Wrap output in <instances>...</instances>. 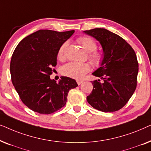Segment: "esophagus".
Returning a JSON list of instances; mask_svg holds the SVG:
<instances>
[{
	"label": "esophagus",
	"instance_id": "esophagus-1",
	"mask_svg": "<svg viewBox=\"0 0 151 151\" xmlns=\"http://www.w3.org/2000/svg\"><path fill=\"white\" fill-rule=\"evenodd\" d=\"M82 82H83L81 81V80H77V83H78V85H80V84H81Z\"/></svg>",
	"mask_w": 151,
	"mask_h": 151
}]
</instances>
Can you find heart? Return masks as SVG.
I'll list each match as a JSON object with an SVG mask.
<instances>
[{
    "label": "heart",
    "mask_w": 151,
    "mask_h": 151,
    "mask_svg": "<svg viewBox=\"0 0 151 151\" xmlns=\"http://www.w3.org/2000/svg\"><path fill=\"white\" fill-rule=\"evenodd\" d=\"M78 42L82 45V48L89 53V58L95 65H99L102 60V55L96 51L97 44L93 39L88 36H82L78 38ZM68 46V42H66L62 45L58 53L59 58L64 56V53ZM90 71V65L86 63H75L72 62L65 65L63 67L64 75L69 76L74 79H81L86 73Z\"/></svg>",
    "instance_id": "b5f03b06"
}]
</instances>
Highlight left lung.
I'll list each match as a JSON object with an SVG mask.
<instances>
[{"mask_svg": "<svg viewBox=\"0 0 151 151\" xmlns=\"http://www.w3.org/2000/svg\"><path fill=\"white\" fill-rule=\"evenodd\" d=\"M96 38L103 50L100 67L93 75L100 79L92 82L93 89L86 100L102 112L122 108L133 96L137 86L138 63L133 49L118 35L102 28L83 32Z\"/></svg>", "mask_w": 151, "mask_h": 151, "instance_id": "obj_1", "label": "left lung"}]
</instances>
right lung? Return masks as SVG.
<instances>
[{
  "instance_id": "obj_1",
  "label": "right lung",
  "mask_w": 151,
  "mask_h": 151,
  "mask_svg": "<svg viewBox=\"0 0 151 151\" xmlns=\"http://www.w3.org/2000/svg\"><path fill=\"white\" fill-rule=\"evenodd\" d=\"M75 31L40 29L29 35L16 47L10 63V73L22 102L40 114L54 113L66 104L69 90L78 86L72 78L51 80L53 67L62 45Z\"/></svg>"
}]
</instances>
